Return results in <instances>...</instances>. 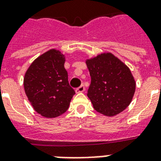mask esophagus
<instances>
[{"mask_svg":"<svg viewBox=\"0 0 161 161\" xmlns=\"http://www.w3.org/2000/svg\"><path fill=\"white\" fill-rule=\"evenodd\" d=\"M84 90H85V87L83 85H81L80 87H78V88H76L75 92L77 93H83V92H84Z\"/></svg>","mask_w":161,"mask_h":161,"instance_id":"obj_1","label":"esophagus"}]
</instances>
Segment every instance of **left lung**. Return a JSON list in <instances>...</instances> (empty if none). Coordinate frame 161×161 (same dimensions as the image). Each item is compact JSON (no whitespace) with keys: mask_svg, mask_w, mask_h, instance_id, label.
<instances>
[{"mask_svg":"<svg viewBox=\"0 0 161 161\" xmlns=\"http://www.w3.org/2000/svg\"><path fill=\"white\" fill-rule=\"evenodd\" d=\"M85 63L91 76L88 97L94 109L107 117L123 112L131 103L136 88L130 68L109 52Z\"/></svg>","mask_w":161,"mask_h":161,"instance_id":"8db88e82","label":"left lung"}]
</instances>
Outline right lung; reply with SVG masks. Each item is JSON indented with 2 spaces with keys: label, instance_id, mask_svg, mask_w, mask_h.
<instances>
[{
  "label": "right lung",
  "instance_id": "add662e5",
  "mask_svg": "<svg viewBox=\"0 0 161 161\" xmlns=\"http://www.w3.org/2000/svg\"><path fill=\"white\" fill-rule=\"evenodd\" d=\"M65 61V55L59 50L49 49L37 57L25 73L26 95L42 117L54 119L64 114L75 94L68 83Z\"/></svg>",
  "mask_w": 161,
  "mask_h": 161
}]
</instances>
